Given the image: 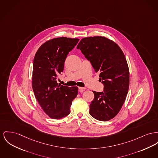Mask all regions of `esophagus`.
I'll return each mask as SVG.
<instances>
[{"instance_id":"esophagus-1","label":"esophagus","mask_w":158,"mask_h":158,"mask_svg":"<svg viewBox=\"0 0 158 158\" xmlns=\"http://www.w3.org/2000/svg\"><path fill=\"white\" fill-rule=\"evenodd\" d=\"M79 89L80 90V92L81 93H83L84 90L86 89V88H82V87H79Z\"/></svg>"}]
</instances>
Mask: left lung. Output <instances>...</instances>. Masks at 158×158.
Wrapping results in <instances>:
<instances>
[{
  "mask_svg": "<svg viewBox=\"0 0 158 158\" xmlns=\"http://www.w3.org/2000/svg\"><path fill=\"white\" fill-rule=\"evenodd\" d=\"M100 75L104 92L93 91L89 114L100 121L114 118L125 101L130 85V72L121 48L102 36L85 37L77 46Z\"/></svg>",
  "mask_w": 158,
  "mask_h": 158,
  "instance_id": "8db88e82",
  "label": "left lung"
}]
</instances>
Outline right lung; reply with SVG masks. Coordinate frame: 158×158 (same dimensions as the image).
Segmentation results:
<instances>
[{"label": "right lung", "mask_w": 158, "mask_h": 158, "mask_svg": "<svg viewBox=\"0 0 158 158\" xmlns=\"http://www.w3.org/2000/svg\"><path fill=\"white\" fill-rule=\"evenodd\" d=\"M79 39L61 37L42 44L33 60L32 88L43 110L54 119L70 113V106L78 93L77 86L69 87L56 82L63 72L65 58L79 42Z\"/></svg>", "instance_id": "1"}]
</instances>
